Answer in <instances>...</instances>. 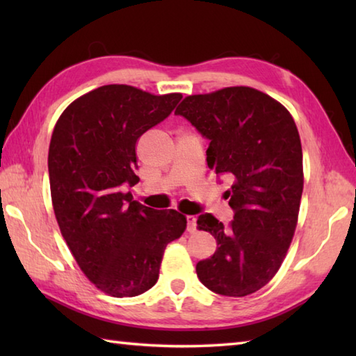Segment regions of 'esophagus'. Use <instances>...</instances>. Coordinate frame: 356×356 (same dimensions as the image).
I'll list each match as a JSON object with an SVG mask.
<instances>
[{
    "label": "esophagus",
    "instance_id": "1",
    "mask_svg": "<svg viewBox=\"0 0 356 356\" xmlns=\"http://www.w3.org/2000/svg\"><path fill=\"white\" fill-rule=\"evenodd\" d=\"M186 229L188 232L195 231V216H186Z\"/></svg>",
    "mask_w": 356,
    "mask_h": 356
}]
</instances>
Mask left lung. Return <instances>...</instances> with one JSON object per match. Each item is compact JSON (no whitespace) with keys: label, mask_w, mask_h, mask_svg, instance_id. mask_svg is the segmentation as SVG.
Returning <instances> with one entry per match:
<instances>
[{"label":"left lung","mask_w":356,"mask_h":356,"mask_svg":"<svg viewBox=\"0 0 356 356\" xmlns=\"http://www.w3.org/2000/svg\"><path fill=\"white\" fill-rule=\"evenodd\" d=\"M176 115L209 139L208 166L231 184L225 199L234 220L199 216L217 249L197 263V277L226 297L254 293L278 272L297 228L305 176L295 120L274 97L243 86L186 96Z\"/></svg>","instance_id":"left-lung-1"}]
</instances>
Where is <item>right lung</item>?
I'll return each instance as SVG.
<instances>
[{
  "instance_id": "obj_1",
  "label": "right lung",
  "mask_w": 356,
  "mask_h": 356,
  "mask_svg": "<svg viewBox=\"0 0 356 356\" xmlns=\"http://www.w3.org/2000/svg\"><path fill=\"white\" fill-rule=\"evenodd\" d=\"M180 99V93L102 86L74 99L53 130L49 176L56 222L81 270L111 297L151 289L166 245L186 229L177 211L143 207L124 193L139 182L136 143Z\"/></svg>"
}]
</instances>
